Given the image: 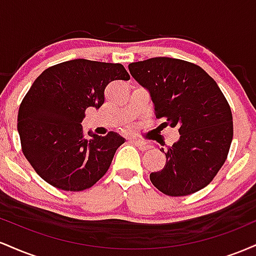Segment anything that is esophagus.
<instances>
[{
	"mask_svg": "<svg viewBox=\"0 0 256 256\" xmlns=\"http://www.w3.org/2000/svg\"><path fill=\"white\" fill-rule=\"evenodd\" d=\"M134 144L137 146V148H140L142 152H146V150H149V149L152 148L150 146L146 144L144 142H140V140H134Z\"/></svg>",
	"mask_w": 256,
	"mask_h": 256,
	"instance_id": "34e87169",
	"label": "esophagus"
}]
</instances>
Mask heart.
I'll return each mask as SVG.
<instances>
[{
	"label": "heart",
	"mask_w": 256,
	"mask_h": 256,
	"mask_svg": "<svg viewBox=\"0 0 256 256\" xmlns=\"http://www.w3.org/2000/svg\"><path fill=\"white\" fill-rule=\"evenodd\" d=\"M125 131H128V132H131L132 130H134V128H132V126H126V128H124Z\"/></svg>",
	"instance_id": "1"
}]
</instances>
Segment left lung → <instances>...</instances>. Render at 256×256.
<instances>
[{
  "instance_id": "8db88e82",
  "label": "left lung",
  "mask_w": 256,
  "mask_h": 256,
  "mask_svg": "<svg viewBox=\"0 0 256 256\" xmlns=\"http://www.w3.org/2000/svg\"><path fill=\"white\" fill-rule=\"evenodd\" d=\"M131 76L150 92L161 128H176L178 142L164 152L166 165L150 173L165 195L186 196L207 186L228 158L234 136L230 104L216 80L198 64L152 58L128 64ZM158 126V128H160Z\"/></svg>"
}]
</instances>
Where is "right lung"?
Returning a JSON list of instances; mask_svg holds the SVG:
<instances>
[{
	"label": "right lung",
	"mask_w": 256,
	"mask_h": 256,
	"mask_svg": "<svg viewBox=\"0 0 256 256\" xmlns=\"http://www.w3.org/2000/svg\"><path fill=\"white\" fill-rule=\"evenodd\" d=\"M122 64L85 58L42 72L22 98L18 114L22 150L43 180L64 192H83L106 174L125 142L116 132L85 137L80 122L89 107L100 108L113 80H128Z\"/></svg>",
	"instance_id": "1"
}]
</instances>
